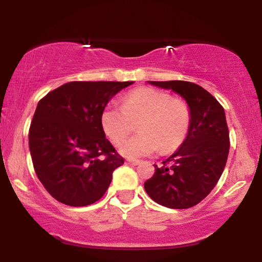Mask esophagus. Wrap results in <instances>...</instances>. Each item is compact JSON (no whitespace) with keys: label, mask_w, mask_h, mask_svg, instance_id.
<instances>
[{"label":"esophagus","mask_w":262,"mask_h":262,"mask_svg":"<svg viewBox=\"0 0 262 262\" xmlns=\"http://www.w3.org/2000/svg\"><path fill=\"white\" fill-rule=\"evenodd\" d=\"M128 164L130 165H139L140 164V160H135V159H129V160H127Z\"/></svg>","instance_id":"1"}]
</instances>
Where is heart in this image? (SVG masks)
Masks as SVG:
<instances>
[{"instance_id": "b5f03b06", "label": "heart", "mask_w": 262, "mask_h": 262, "mask_svg": "<svg viewBox=\"0 0 262 262\" xmlns=\"http://www.w3.org/2000/svg\"><path fill=\"white\" fill-rule=\"evenodd\" d=\"M102 128L110 140L119 145L140 125V133L121 146L122 154L140 158L158 151H173L185 141L191 124L187 102L172 98L156 89H138L128 93L122 106L112 103L102 113Z\"/></svg>"}]
</instances>
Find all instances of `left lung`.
Masks as SVG:
<instances>
[{"label":"left lung","mask_w":262,"mask_h":262,"mask_svg":"<svg viewBox=\"0 0 262 262\" xmlns=\"http://www.w3.org/2000/svg\"><path fill=\"white\" fill-rule=\"evenodd\" d=\"M181 95L191 111L185 141L173 155L155 166L144 183L152 201L167 208L196 206L209 194L223 173L229 154V130L224 108L203 87L188 81H150Z\"/></svg>","instance_id":"obj_1"}]
</instances>
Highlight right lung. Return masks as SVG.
<instances>
[{
  "label": "right lung",
  "mask_w": 262,
  "mask_h": 262,
  "mask_svg": "<svg viewBox=\"0 0 262 262\" xmlns=\"http://www.w3.org/2000/svg\"><path fill=\"white\" fill-rule=\"evenodd\" d=\"M132 81H73L38 102L29 128V150L39 181L59 202L95 203L106 193L112 172L124 164L106 138L102 113Z\"/></svg>",
  "instance_id": "1"
}]
</instances>
